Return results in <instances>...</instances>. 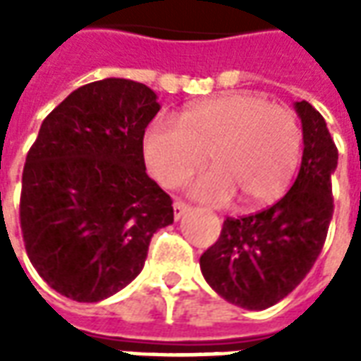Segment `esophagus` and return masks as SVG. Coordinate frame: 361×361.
<instances>
[{
    "label": "esophagus",
    "instance_id": "obj_1",
    "mask_svg": "<svg viewBox=\"0 0 361 361\" xmlns=\"http://www.w3.org/2000/svg\"><path fill=\"white\" fill-rule=\"evenodd\" d=\"M189 211H191V207L188 203H183V201H176L173 203V216H176V220H180Z\"/></svg>",
    "mask_w": 361,
    "mask_h": 361
}]
</instances>
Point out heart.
Returning a JSON list of instances; mask_svg holds the SVG:
<instances>
[{
  "mask_svg": "<svg viewBox=\"0 0 361 361\" xmlns=\"http://www.w3.org/2000/svg\"><path fill=\"white\" fill-rule=\"evenodd\" d=\"M211 172L189 193L222 204L235 195L259 209L284 195L302 154V129L292 110L251 92H230L189 104L180 121L157 118L142 135V157L166 188H178L204 164Z\"/></svg>",
  "mask_w": 361,
  "mask_h": 361,
  "instance_id": "b5f03b06",
  "label": "heart"
}]
</instances>
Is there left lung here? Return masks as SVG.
Here are the masks:
<instances>
[{
	"instance_id": "left-lung-1",
	"label": "left lung",
	"mask_w": 361,
	"mask_h": 361,
	"mask_svg": "<svg viewBox=\"0 0 361 361\" xmlns=\"http://www.w3.org/2000/svg\"><path fill=\"white\" fill-rule=\"evenodd\" d=\"M294 108L303 133L294 185L271 209L224 220L216 243L199 259L207 284L243 310H267L305 279L333 219L331 176L338 150L323 116L310 102H295Z\"/></svg>"
}]
</instances>
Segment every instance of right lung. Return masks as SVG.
<instances>
[{"instance_id": "add662e5", "label": "right lung", "mask_w": 361, "mask_h": 361, "mask_svg": "<svg viewBox=\"0 0 361 361\" xmlns=\"http://www.w3.org/2000/svg\"><path fill=\"white\" fill-rule=\"evenodd\" d=\"M157 92L129 79L79 87L44 119L23 170L28 259L69 300L110 298L142 271L150 238L173 222L172 199L147 176L142 135Z\"/></svg>"}]
</instances>
